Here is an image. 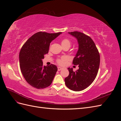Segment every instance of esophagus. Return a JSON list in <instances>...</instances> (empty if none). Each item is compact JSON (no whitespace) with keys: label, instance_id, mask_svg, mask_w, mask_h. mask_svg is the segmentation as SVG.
<instances>
[{"label":"esophagus","instance_id":"esophagus-1","mask_svg":"<svg viewBox=\"0 0 121 121\" xmlns=\"http://www.w3.org/2000/svg\"><path fill=\"white\" fill-rule=\"evenodd\" d=\"M63 68H61V67H57V70L58 71H60V70H61L62 69H63Z\"/></svg>","mask_w":121,"mask_h":121}]
</instances>
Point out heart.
Returning <instances> with one entry per match:
<instances>
[{"mask_svg": "<svg viewBox=\"0 0 121 121\" xmlns=\"http://www.w3.org/2000/svg\"><path fill=\"white\" fill-rule=\"evenodd\" d=\"M61 45L63 46V47L68 46L69 47L71 46V42L69 39L64 38V39L61 40ZM67 60H68V58L67 56H61V57H60V58H57L56 61V63L58 65H63L65 64V61H66Z\"/></svg>", "mask_w": 121, "mask_h": 121, "instance_id": "1", "label": "heart"}]
</instances>
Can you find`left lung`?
I'll use <instances>...</instances> for the list:
<instances>
[{
	"label": "left lung",
	"instance_id": "obj_1",
	"mask_svg": "<svg viewBox=\"0 0 121 121\" xmlns=\"http://www.w3.org/2000/svg\"><path fill=\"white\" fill-rule=\"evenodd\" d=\"M69 33L78 40L79 49L73 64L78 65L79 69L74 72L73 68H68L69 75L65 79V84L69 89L80 91L90 86L95 79L99 67L100 55L89 36L77 31Z\"/></svg>",
	"mask_w": 121,
	"mask_h": 121
}]
</instances>
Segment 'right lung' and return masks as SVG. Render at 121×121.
Returning <instances> with one entry per match:
<instances>
[{
	"instance_id": "add662e5",
	"label": "right lung",
	"mask_w": 121,
	"mask_h": 121,
	"mask_svg": "<svg viewBox=\"0 0 121 121\" xmlns=\"http://www.w3.org/2000/svg\"><path fill=\"white\" fill-rule=\"evenodd\" d=\"M61 32H39L27 40L21 49L19 58L21 73L26 81L36 89L49 86L57 71L56 65L43 66L42 60L48 53L50 43Z\"/></svg>"
}]
</instances>
